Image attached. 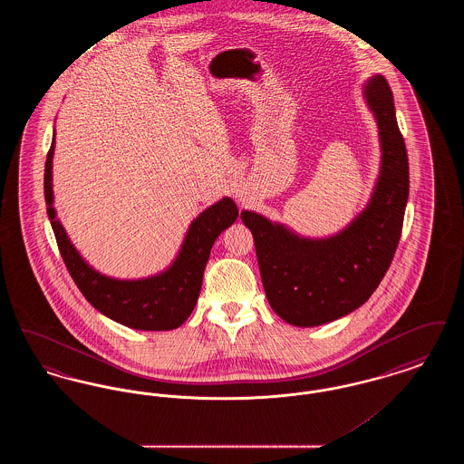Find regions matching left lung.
Masks as SVG:
<instances>
[{
    "label": "left lung",
    "mask_w": 464,
    "mask_h": 464,
    "mask_svg": "<svg viewBox=\"0 0 464 464\" xmlns=\"http://www.w3.org/2000/svg\"><path fill=\"white\" fill-rule=\"evenodd\" d=\"M381 139V174L367 208L341 233L299 238L282 224L242 212L254 237L266 297L295 327H316L360 308L379 287L397 250L409 198V160L384 76L363 89Z\"/></svg>",
    "instance_id": "obj_1"
}]
</instances>
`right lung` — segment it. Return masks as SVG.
I'll return each instance as SVG.
<instances>
[{
	"label": "right lung",
	"mask_w": 464,
	"mask_h": 464,
	"mask_svg": "<svg viewBox=\"0 0 464 464\" xmlns=\"http://www.w3.org/2000/svg\"><path fill=\"white\" fill-rule=\"evenodd\" d=\"M55 135L44 163V201L67 271L85 299L111 320L137 331H172L180 327L198 301L210 248L238 218L237 203L222 198L191 222L174 265L144 280H114L92 269L69 242L55 218L52 191V158Z\"/></svg>",
	"instance_id": "add662e5"
}]
</instances>
